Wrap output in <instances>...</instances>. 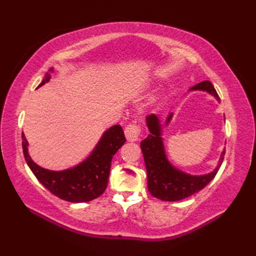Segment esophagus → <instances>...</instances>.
<instances>
[{
	"mask_svg": "<svg viewBox=\"0 0 256 256\" xmlns=\"http://www.w3.org/2000/svg\"><path fill=\"white\" fill-rule=\"evenodd\" d=\"M124 133H125V138H126L128 142H135V140H138V138L140 136V128L138 125L130 124L126 128H125Z\"/></svg>",
	"mask_w": 256,
	"mask_h": 256,
	"instance_id": "34e87169",
	"label": "esophagus"
}]
</instances>
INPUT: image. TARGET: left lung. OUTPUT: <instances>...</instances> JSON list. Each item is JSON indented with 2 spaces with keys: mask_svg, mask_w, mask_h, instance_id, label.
Listing matches in <instances>:
<instances>
[{
  "mask_svg": "<svg viewBox=\"0 0 256 256\" xmlns=\"http://www.w3.org/2000/svg\"><path fill=\"white\" fill-rule=\"evenodd\" d=\"M189 91H204L220 101L219 96L210 81L206 80L190 88ZM172 113L166 118V125L170 122ZM146 124L150 130L148 136L140 142L143 152L146 172H148V192L164 201H178L200 192L208 184L218 172L224 158V150L221 153L218 165L214 170L204 175H192L174 166L168 160L164 140L162 134V128L160 120L156 114L146 118Z\"/></svg>",
  "mask_w": 256,
  "mask_h": 256,
  "instance_id": "1",
  "label": "left lung"
}]
</instances>
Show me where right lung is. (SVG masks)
<instances>
[{
  "instance_id": "right-lung-1",
  "label": "right lung",
  "mask_w": 256,
  "mask_h": 256,
  "mask_svg": "<svg viewBox=\"0 0 256 256\" xmlns=\"http://www.w3.org/2000/svg\"><path fill=\"white\" fill-rule=\"evenodd\" d=\"M54 68L46 72L40 86L50 80ZM22 145L27 165L35 177L52 194L69 202H86L99 197L108 186L113 155L125 143V136L120 125H113L102 134L99 142L84 160L64 170H50L42 168L30 158L28 142L22 134Z\"/></svg>"
}]
</instances>
